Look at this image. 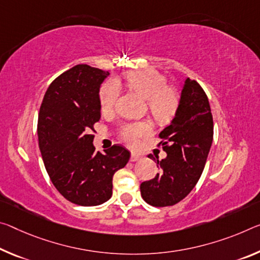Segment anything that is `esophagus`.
<instances>
[{
    "instance_id": "esophagus-1",
    "label": "esophagus",
    "mask_w": 260,
    "mask_h": 260,
    "mask_svg": "<svg viewBox=\"0 0 260 260\" xmlns=\"http://www.w3.org/2000/svg\"><path fill=\"white\" fill-rule=\"evenodd\" d=\"M141 159V155H138V154H132L131 155V160L132 162H137V160Z\"/></svg>"
}]
</instances>
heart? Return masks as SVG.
<instances>
[{"mask_svg": "<svg viewBox=\"0 0 260 260\" xmlns=\"http://www.w3.org/2000/svg\"><path fill=\"white\" fill-rule=\"evenodd\" d=\"M126 81L132 89L140 96L146 98L148 109L156 120L169 121L177 112L179 96L174 86L168 85L167 78L152 69L132 72L126 75ZM120 93V86L114 80H110L102 85L100 102L104 113L112 112ZM152 132L150 121L128 122L121 126L120 137L129 147H137L140 140L146 138Z\"/></svg>", "mask_w": 260, "mask_h": 260, "instance_id": "1", "label": "heart"}]
</instances>
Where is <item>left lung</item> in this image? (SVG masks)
<instances>
[{"instance_id": "8db88e82", "label": "left lung", "mask_w": 260, "mask_h": 260, "mask_svg": "<svg viewBox=\"0 0 260 260\" xmlns=\"http://www.w3.org/2000/svg\"><path fill=\"white\" fill-rule=\"evenodd\" d=\"M159 138L158 146L162 145L167 157L157 159L160 172L140 185V191L147 204L167 207L179 203L194 188L213 142L211 106L197 81L185 80L175 118Z\"/></svg>"}]
</instances>
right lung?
<instances>
[{
  "label": "right lung",
  "mask_w": 260,
  "mask_h": 260,
  "mask_svg": "<svg viewBox=\"0 0 260 260\" xmlns=\"http://www.w3.org/2000/svg\"><path fill=\"white\" fill-rule=\"evenodd\" d=\"M109 72L77 64L48 86L38 117L39 148L52 183L66 199L97 206L112 196L115 171L129 151L114 145L105 154L94 151L93 125L101 119L100 88Z\"/></svg>",
  "instance_id": "1"
}]
</instances>
